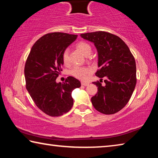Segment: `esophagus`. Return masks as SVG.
<instances>
[{
	"label": "esophagus",
	"mask_w": 158,
	"mask_h": 158,
	"mask_svg": "<svg viewBox=\"0 0 158 158\" xmlns=\"http://www.w3.org/2000/svg\"><path fill=\"white\" fill-rule=\"evenodd\" d=\"M89 84V83H87V82H84V81H82L81 82V85H85V86H86V85H88Z\"/></svg>",
	"instance_id": "34e87169"
}]
</instances>
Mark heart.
I'll return each mask as SVG.
<instances>
[{
	"mask_svg": "<svg viewBox=\"0 0 158 158\" xmlns=\"http://www.w3.org/2000/svg\"><path fill=\"white\" fill-rule=\"evenodd\" d=\"M76 48L79 49L84 56H89L92 52L91 46L86 42H79L76 44ZM61 58L64 65H68L69 63V51L65 49L61 54ZM91 73V69L89 67L74 66L70 70V74L76 78L84 80L87 78L88 75Z\"/></svg>",
	"mask_w": 158,
	"mask_h": 158,
	"instance_id": "heart-1",
	"label": "heart"
}]
</instances>
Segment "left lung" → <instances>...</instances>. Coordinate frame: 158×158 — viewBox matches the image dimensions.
I'll return each instance as SVG.
<instances>
[{
    "instance_id": "left-lung-1",
    "label": "left lung",
    "mask_w": 158,
    "mask_h": 158,
    "mask_svg": "<svg viewBox=\"0 0 158 158\" xmlns=\"http://www.w3.org/2000/svg\"><path fill=\"white\" fill-rule=\"evenodd\" d=\"M94 43L98 53L95 75L100 81L93 82L98 93L91 98L96 110L104 114H114L127 105L137 83L136 63L129 47L118 36L105 31L80 35ZM105 77L106 85L100 83Z\"/></svg>"
}]
</instances>
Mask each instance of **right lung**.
Instances as JSON below:
<instances>
[{
	"mask_svg": "<svg viewBox=\"0 0 158 158\" xmlns=\"http://www.w3.org/2000/svg\"><path fill=\"white\" fill-rule=\"evenodd\" d=\"M77 37L60 32L47 33L35 42L26 59V89L37 107L50 116H62L70 110L72 92L81 86L79 80L70 76L63 83L56 81L62 71L61 54Z\"/></svg>",
	"mask_w": 158,
	"mask_h": 158,
	"instance_id": "right-lung-1",
	"label": "right lung"
}]
</instances>
